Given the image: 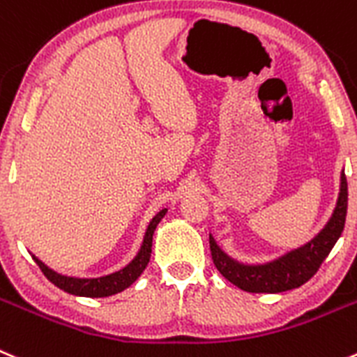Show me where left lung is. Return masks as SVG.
Listing matches in <instances>:
<instances>
[{
	"label": "left lung",
	"mask_w": 357,
	"mask_h": 357,
	"mask_svg": "<svg viewBox=\"0 0 357 357\" xmlns=\"http://www.w3.org/2000/svg\"><path fill=\"white\" fill-rule=\"evenodd\" d=\"M347 179L342 174V186L340 197L336 202L335 213L324 229L315 236L308 245L294 250L285 257L264 266H245L232 261L222 250L216 246L215 239L209 236V250H211L213 264L216 266L222 276L227 278L231 284L246 292H285L291 289L301 287L315 273L319 271L324 259L328 257L340 234L344 231L345 216H347Z\"/></svg>",
	"instance_id": "left-lung-1"
}]
</instances>
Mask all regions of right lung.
Segmentation results:
<instances>
[{
    "mask_svg": "<svg viewBox=\"0 0 357 357\" xmlns=\"http://www.w3.org/2000/svg\"><path fill=\"white\" fill-rule=\"evenodd\" d=\"M167 213V209H162L155 218L151 220V224L148 225V231H146L144 243H142V248L139 252V255L126 266L125 269L118 273H112L109 276H102V278H91V280H82V278H70V276L58 275L56 271L49 269L47 266L43 264L42 261H38L36 257L35 262L38 264V268L42 269V273L45 275V278L49 282L59 287L61 291L68 292V294L75 296H86V298H105V296L118 294V292L125 291L126 287L135 282V280L141 276V273L144 271L146 266H148L149 257H151V245H153V232H155L156 225L160 224V220L163 218V215Z\"/></svg>",
    "mask_w": 357,
    "mask_h": 357,
    "instance_id": "1",
    "label": "right lung"
}]
</instances>
